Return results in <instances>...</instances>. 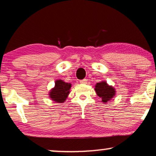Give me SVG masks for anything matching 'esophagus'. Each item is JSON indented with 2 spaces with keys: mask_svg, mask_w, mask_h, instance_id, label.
<instances>
[{
  "mask_svg": "<svg viewBox=\"0 0 156 156\" xmlns=\"http://www.w3.org/2000/svg\"><path fill=\"white\" fill-rule=\"evenodd\" d=\"M80 82L81 83V84H87V80H86V79H84V80H80Z\"/></svg>",
  "mask_w": 156,
  "mask_h": 156,
  "instance_id": "1",
  "label": "esophagus"
}]
</instances>
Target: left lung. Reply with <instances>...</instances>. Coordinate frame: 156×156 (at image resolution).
Wrapping results in <instances>:
<instances>
[{
	"label": "left lung",
	"instance_id": "8db88e82",
	"mask_svg": "<svg viewBox=\"0 0 156 156\" xmlns=\"http://www.w3.org/2000/svg\"><path fill=\"white\" fill-rule=\"evenodd\" d=\"M94 90L103 103H107V102L110 101L115 95V90L114 87L108 85L106 82L97 83Z\"/></svg>",
	"mask_w": 156,
	"mask_h": 156
}]
</instances>
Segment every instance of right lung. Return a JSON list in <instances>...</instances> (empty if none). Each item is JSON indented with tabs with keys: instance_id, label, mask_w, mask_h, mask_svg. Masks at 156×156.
Instances as JSON below:
<instances>
[{
	"instance_id": "1",
	"label": "right lung",
	"mask_w": 156,
	"mask_h": 156,
	"mask_svg": "<svg viewBox=\"0 0 156 156\" xmlns=\"http://www.w3.org/2000/svg\"><path fill=\"white\" fill-rule=\"evenodd\" d=\"M72 87L70 83H66L62 80H57L55 82V86L49 92L50 98L57 103H63L69 94V90Z\"/></svg>"
}]
</instances>
